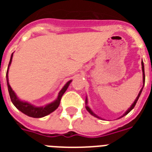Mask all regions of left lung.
<instances>
[{"mask_svg": "<svg viewBox=\"0 0 152 152\" xmlns=\"http://www.w3.org/2000/svg\"><path fill=\"white\" fill-rule=\"evenodd\" d=\"M141 64H142V71H143V82H144H144H145V74H144V62H143V61H142ZM143 88H144V86H143ZM143 88H141V90H140V91L139 94H138V96H137V99H136V100H135V101H134V102H133L132 106H130L129 108V110H128L126 111V112H125V113H124V114H123L122 117H124V116H125V115H126V114H128V113H129L130 111L132 110V109L134 108V106H136V104H137V102L138 101V99H139L140 95V94H141L142 90H143ZM87 103H88V100H87V98H86V104H87ZM86 109H87V110H88V112H89V113H90L91 114V115H93V116H94V117H95V118H100L99 117H98V116L96 115V114H95V113H93L92 111H91V109L89 108V107H88V106H86Z\"/></svg>", "mask_w": 152, "mask_h": 152, "instance_id": "left-lung-1", "label": "left lung"}]
</instances>
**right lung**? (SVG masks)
I'll use <instances>...</instances> for the list:
<instances>
[{"mask_svg":"<svg viewBox=\"0 0 152 152\" xmlns=\"http://www.w3.org/2000/svg\"><path fill=\"white\" fill-rule=\"evenodd\" d=\"M13 54V53H12ZM12 54L11 56L10 61H9V64H8V68H9V65H10L11 62H12ZM8 70H7V73H6V77H7V84H8V93H9V95H10V99L12 102L13 103V105L16 107V108L20 110L22 113H23L26 115L29 116V117H31V118H42V117H45V116L48 115L50 113L53 112V111L56 110V109L59 106L60 102L61 99L62 95H64V93L65 92V91L67 90V88L69 87V85L71 83V81H69L68 83L64 86V88H62L61 91L59 92V95H58V97L54 102H53L51 103L46 105V106H42V107H36V106H33L31 104L28 103V102H22L20 101L19 99L17 98V96L15 95V92L13 91L12 88L9 85L8 83Z\"/></svg>","mask_w":152,"mask_h":152,"instance_id":"right-lung-1","label":"right lung"}]
</instances>
